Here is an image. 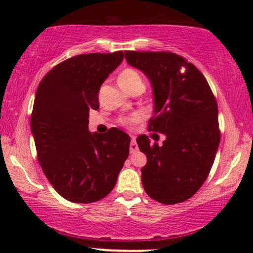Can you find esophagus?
Masks as SVG:
<instances>
[{
    "label": "esophagus",
    "mask_w": 253,
    "mask_h": 253,
    "mask_svg": "<svg viewBox=\"0 0 253 253\" xmlns=\"http://www.w3.org/2000/svg\"><path fill=\"white\" fill-rule=\"evenodd\" d=\"M129 151H130V153H134V152H136V151H138V145H136V141H135L134 138H133L132 141H130Z\"/></svg>",
    "instance_id": "obj_1"
}]
</instances>
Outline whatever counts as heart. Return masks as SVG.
I'll return each mask as SVG.
<instances>
[{
	"mask_svg": "<svg viewBox=\"0 0 253 253\" xmlns=\"http://www.w3.org/2000/svg\"><path fill=\"white\" fill-rule=\"evenodd\" d=\"M118 84L121 86V89H124L127 92H132L136 89H144L143 77H141V75L135 69L132 68H125L119 72ZM141 119H143V114L141 113H133V114L128 115V117L121 119L120 124L124 125V126L130 127L134 124L139 123Z\"/></svg>",
	"mask_w": 253,
	"mask_h": 253,
	"instance_id": "obj_1",
	"label": "heart"
}]
</instances>
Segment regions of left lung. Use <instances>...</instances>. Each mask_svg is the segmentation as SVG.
Listing matches in <instances>:
<instances>
[{"mask_svg": "<svg viewBox=\"0 0 253 253\" xmlns=\"http://www.w3.org/2000/svg\"><path fill=\"white\" fill-rule=\"evenodd\" d=\"M129 65L149 77L155 112L149 130L165 134L163 145L136 138L147 157L141 169L151 199L175 205L190 199L207 179L220 143L217 103L207 80L194 64L172 52L126 51Z\"/></svg>", "mask_w": 253, "mask_h": 253, "instance_id": "8db88e82", "label": "left lung"}]
</instances>
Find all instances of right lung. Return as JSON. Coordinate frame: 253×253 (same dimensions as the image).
Segmentation results:
<instances>
[{"instance_id":"add662e5","label":"right lung","mask_w":253,"mask_h":253,"mask_svg":"<svg viewBox=\"0 0 253 253\" xmlns=\"http://www.w3.org/2000/svg\"><path fill=\"white\" fill-rule=\"evenodd\" d=\"M123 59V51L78 54L52 68L37 89L31 129L38 161L68 201L106 197L128 157L130 138L124 130L91 134L88 129L89 110L100 107L101 85Z\"/></svg>"}]
</instances>
